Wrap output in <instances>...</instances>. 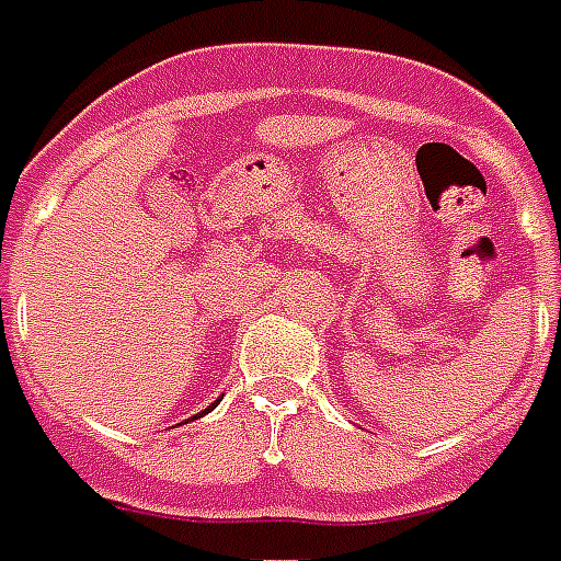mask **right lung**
Returning a JSON list of instances; mask_svg holds the SVG:
<instances>
[{
    "label": "right lung",
    "mask_w": 561,
    "mask_h": 561,
    "mask_svg": "<svg viewBox=\"0 0 561 561\" xmlns=\"http://www.w3.org/2000/svg\"><path fill=\"white\" fill-rule=\"evenodd\" d=\"M218 401H220V399H218ZM218 401H211L209 408L203 410V413H194V416H192V419H201V416H206V413H209V410H211V408H218Z\"/></svg>",
    "instance_id": "right-lung-1"
}]
</instances>
